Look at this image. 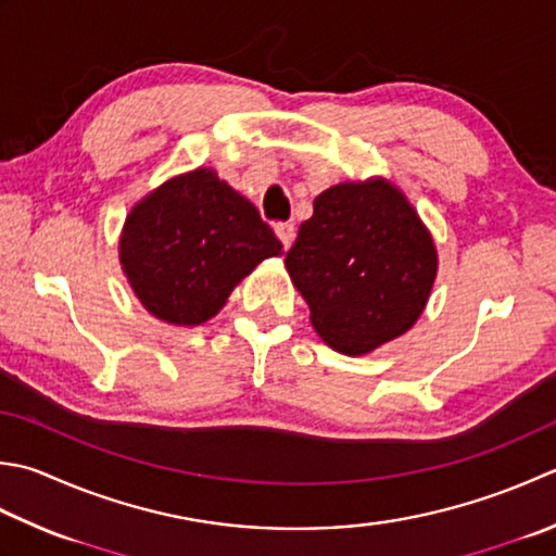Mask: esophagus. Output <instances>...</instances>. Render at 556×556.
Here are the masks:
<instances>
[{"label": "esophagus", "mask_w": 556, "mask_h": 556, "mask_svg": "<svg viewBox=\"0 0 556 556\" xmlns=\"http://www.w3.org/2000/svg\"><path fill=\"white\" fill-rule=\"evenodd\" d=\"M275 233L281 241V245L289 248L293 243V238H296V226H293L291 222H285V224H277L275 226Z\"/></svg>", "instance_id": "esophagus-1"}]
</instances>
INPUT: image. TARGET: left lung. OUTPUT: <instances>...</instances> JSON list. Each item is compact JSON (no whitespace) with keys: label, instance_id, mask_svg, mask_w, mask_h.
I'll list each match as a JSON object with an SVG mask.
<instances>
[{"label":"left lung","instance_id":"left-lung-1","mask_svg":"<svg viewBox=\"0 0 556 556\" xmlns=\"http://www.w3.org/2000/svg\"><path fill=\"white\" fill-rule=\"evenodd\" d=\"M285 263L313 328L354 356L415 325L437 277V248L393 185L342 182L315 198Z\"/></svg>","mask_w":556,"mask_h":556}]
</instances>
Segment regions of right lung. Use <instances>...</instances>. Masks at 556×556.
Segmentation results:
<instances>
[{
	"label": "right lung",
	"mask_w": 556,
	"mask_h": 556,
	"mask_svg": "<svg viewBox=\"0 0 556 556\" xmlns=\"http://www.w3.org/2000/svg\"><path fill=\"white\" fill-rule=\"evenodd\" d=\"M281 243L260 212L210 168L163 182L141 200L119 238V263L159 320L200 325Z\"/></svg>",
	"instance_id": "add662e5"
}]
</instances>
